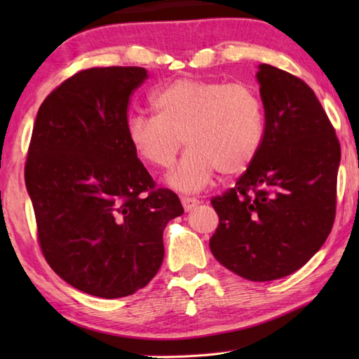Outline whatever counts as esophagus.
Wrapping results in <instances>:
<instances>
[{"label":"esophagus","instance_id":"esophagus-1","mask_svg":"<svg viewBox=\"0 0 359 359\" xmlns=\"http://www.w3.org/2000/svg\"><path fill=\"white\" fill-rule=\"evenodd\" d=\"M199 204V199L198 198H191V196H184L182 198V205H184V209L188 212L191 210L193 208H196Z\"/></svg>","mask_w":359,"mask_h":359}]
</instances>
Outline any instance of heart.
Returning a JSON list of instances; mask_svg holds the SVG:
<instances>
[{"mask_svg": "<svg viewBox=\"0 0 359 359\" xmlns=\"http://www.w3.org/2000/svg\"><path fill=\"white\" fill-rule=\"evenodd\" d=\"M155 115L128 120V139L147 165L171 168L182 141L188 149L169 184L182 191L201 190L220 172L244 174L264 137V106L252 85L182 77L151 96Z\"/></svg>", "mask_w": 359, "mask_h": 359, "instance_id": "1", "label": "heart"}]
</instances>
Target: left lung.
I'll return each instance as SVG.
<instances>
[{"label": "left lung", "instance_id": "8db88e82", "mask_svg": "<svg viewBox=\"0 0 359 359\" xmlns=\"http://www.w3.org/2000/svg\"><path fill=\"white\" fill-rule=\"evenodd\" d=\"M264 137L236 185L210 199L209 241L220 264L252 282L293 274L330 236L337 204L340 144L313 90L271 65L257 72Z\"/></svg>", "mask_w": 359, "mask_h": 359}]
</instances>
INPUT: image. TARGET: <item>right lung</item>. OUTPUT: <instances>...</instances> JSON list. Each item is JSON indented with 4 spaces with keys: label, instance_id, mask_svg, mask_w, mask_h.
I'll list each match as a JSON object with an SVG mask.
<instances>
[{
    "label": "right lung",
    "instance_id": "1",
    "mask_svg": "<svg viewBox=\"0 0 359 359\" xmlns=\"http://www.w3.org/2000/svg\"><path fill=\"white\" fill-rule=\"evenodd\" d=\"M147 77L139 66L76 72L41 104L28 147L25 184L42 255L71 287L106 299L135 294L155 277L163 231L184 214L128 139L130 96Z\"/></svg>",
    "mask_w": 359,
    "mask_h": 359
}]
</instances>
